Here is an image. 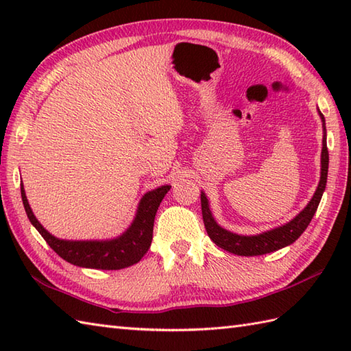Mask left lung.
<instances>
[{"label":"left lung","instance_id":"left-lung-1","mask_svg":"<svg viewBox=\"0 0 351 351\" xmlns=\"http://www.w3.org/2000/svg\"><path fill=\"white\" fill-rule=\"evenodd\" d=\"M319 116H322V121L324 123V116L322 113H319ZM327 170H329V151H327L326 132H324L323 151H322V178H319V184L317 187L315 195L311 199L308 206L304 208V210L297 215L295 219L288 221L287 225L268 230V232L252 235V237L237 235V234L229 232L226 229L220 228L213 219L210 205H208V199L205 196V193H202V195H200V204H202V217H204L208 237H210L211 240L223 250L235 253V255H240V256L265 255V253L279 250L282 247H285V245L293 244L297 238L304 232V229L308 228L312 217H314V214L319 205V200H322V196L326 190Z\"/></svg>","mask_w":351,"mask_h":351}]
</instances>
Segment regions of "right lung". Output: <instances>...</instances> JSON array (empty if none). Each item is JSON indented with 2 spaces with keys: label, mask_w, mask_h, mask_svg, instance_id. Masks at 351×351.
<instances>
[{
  "label": "right lung",
  "mask_w": 351,
  "mask_h": 351,
  "mask_svg": "<svg viewBox=\"0 0 351 351\" xmlns=\"http://www.w3.org/2000/svg\"><path fill=\"white\" fill-rule=\"evenodd\" d=\"M170 185H162L154 191H149L141 199L137 215L132 225L116 240L111 241H64L52 237L48 230H45L28 205L24 187L21 184V196L25 213L33 226L39 230L43 240L58 256L68 263L87 267L101 268V270H121V268L137 264L145 256V253L151 247L154 220L162 197L167 195Z\"/></svg>",
  "instance_id": "1"
}]
</instances>
